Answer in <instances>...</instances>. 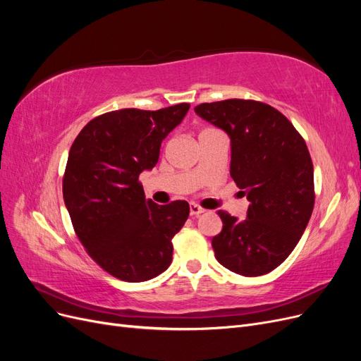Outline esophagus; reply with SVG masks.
I'll return each mask as SVG.
<instances>
[{"mask_svg": "<svg viewBox=\"0 0 361 361\" xmlns=\"http://www.w3.org/2000/svg\"><path fill=\"white\" fill-rule=\"evenodd\" d=\"M203 212H204V209H203V207H200L199 204H194V203H192V204L190 206V215H191V216H199V215L203 214Z\"/></svg>", "mask_w": 361, "mask_h": 361, "instance_id": "34e87169", "label": "esophagus"}]
</instances>
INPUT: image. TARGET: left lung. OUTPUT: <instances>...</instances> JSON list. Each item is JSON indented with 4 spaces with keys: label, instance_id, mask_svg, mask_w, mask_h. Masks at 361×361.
Instances as JSON below:
<instances>
[{
    "label": "left lung",
    "instance_id": "left-lung-1",
    "mask_svg": "<svg viewBox=\"0 0 361 361\" xmlns=\"http://www.w3.org/2000/svg\"><path fill=\"white\" fill-rule=\"evenodd\" d=\"M231 137V176L250 202L247 218L218 211L215 257L239 276L268 274L297 247L314 204L313 162L304 138L274 106L227 99L194 108Z\"/></svg>",
    "mask_w": 361,
    "mask_h": 361
}]
</instances>
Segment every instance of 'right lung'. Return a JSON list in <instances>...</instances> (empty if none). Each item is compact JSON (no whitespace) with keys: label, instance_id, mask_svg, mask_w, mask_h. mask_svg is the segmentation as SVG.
Listing matches in <instances>:
<instances>
[{"label":"right lung","instance_id":"add662e5","mask_svg":"<svg viewBox=\"0 0 361 361\" xmlns=\"http://www.w3.org/2000/svg\"><path fill=\"white\" fill-rule=\"evenodd\" d=\"M190 110L123 108L97 116L75 138L63 178V199L81 244L108 274L138 283L171 264L173 243L190 215L185 200H147L140 173L158 162L162 140Z\"/></svg>","mask_w":361,"mask_h":361}]
</instances>
